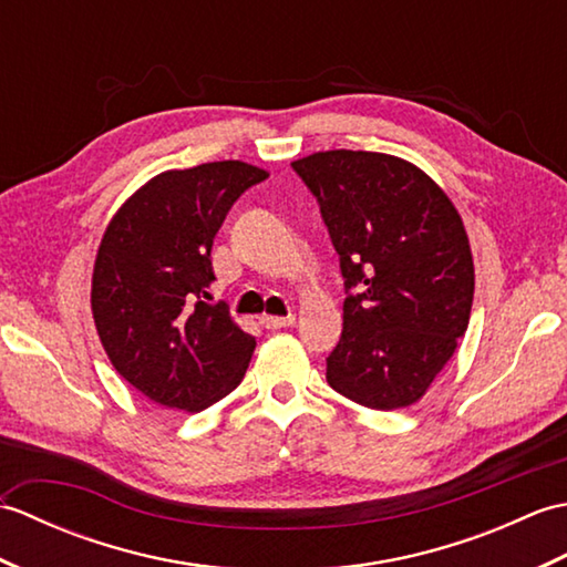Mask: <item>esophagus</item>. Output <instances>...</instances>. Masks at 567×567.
I'll list each match as a JSON object with an SVG mask.
<instances>
[{"mask_svg": "<svg viewBox=\"0 0 567 567\" xmlns=\"http://www.w3.org/2000/svg\"><path fill=\"white\" fill-rule=\"evenodd\" d=\"M260 323H262L265 329H285V327H292L295 315H285V317L265 315V317H260Z\"/></svg>", "mask_w": 567, "mask_h": 567, "instance_id": "obj_1", "label": "esophagus"}]
</instances>
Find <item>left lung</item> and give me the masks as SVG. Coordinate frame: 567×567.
<instances>
[{"mask_svg": "<svg viewBox=\"0 0 567 567\" xmlns=\"http://www.w3.org/2000/svg\"><path fill=\"white\" fill-rule=\"evenodd\" d=\"M292 167L319 202L348 292L327 380L360 406H412L467 331L475 265L461 214L396 155L319 151Z\"/></svg>", "mask_w": 567, "mask_h": 567, "instance_id": "8db88e82", "label": "left lung"}]
</instances>
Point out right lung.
Listing matches in <instances>:
<instances>
[{"label":"right lung","instance_id":"add662e5","mask_svg":"<svg viewBox=\"0 0 567 567\" xmlns=\"http://www.w3.org/2000/svg\"><path fill=\"white\" fill-rule=\"evenodd\" d=\"M262 167L219 161L165 171L112 216L92 272V317L114 370L155 404L202 412L244 380L256 339L224 305L212 244Z\"/></svg>","mask_w":567,"mask_h":567}]
</instances>
